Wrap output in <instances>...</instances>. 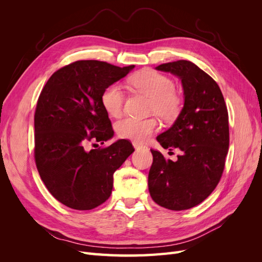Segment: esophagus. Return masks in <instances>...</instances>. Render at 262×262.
<instances>
[{
    "label": "esophagus",
    "instance_id": "esophagus-1",
    "mask_svg": "<svg viewBox=\"0 0 262 262\" xmlns=\"http://www.w3.org/2000/svg\"><path fill=\"white\" fill-rule=\"evenodd\" d=\"M133 146H134V148L136 149H141V148H145V146L144 145H142L141 143H139V142H133Z\"/></svg>",
    "mask_w": 262,
    "mask_h": 262
}]
</instances>
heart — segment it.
<instances>
[{
    "label": "heart",
    "mask_w": 262,
    "mask_h": 262,
    "mask_svg": "<svg viewBox=\"0 0 262 262\" xmlns=\"http://www.w3.org/2000/svg\"><path fill=\"white\" fill-rule=\"evenodd\" d=\"M134 90L152 98L150 110L166 120L175 118L180 110V98L175 93V83L162 73L153 70H142L129 78ZM124 95L118 83L108 85L102 91L100 102L105 112L113 118L122 113ZM158 129L156 119H138L126 117L116 124L117 134L121 139L144 142Z\"/></svg>",
    "instance_id": "1"
}]
</instances>
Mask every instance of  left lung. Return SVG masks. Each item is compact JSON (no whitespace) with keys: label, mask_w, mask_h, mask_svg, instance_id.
I'll return each instance as SVG.
<instances>
[{"label":"left lung","mask_w":262,"mask_h":262,"mask_svg":"<svg viewBox=\"0 0 262 262\" xmlns=\"http://www.w3.org/2000/svg\"><path fill=\"white\" fill-rule=\"evenodd\" d=\"M155 69L180 78L185 102L176 121L156 138L164 148H179L181 154L172 162L150 149L148 191L163 208L188 210L207 199L223 173L229 145L227 108L216 82L194 63L179 60Z\"/></svg>","instance_id":"8db88e82"}]
</instances>
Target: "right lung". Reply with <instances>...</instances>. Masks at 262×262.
<instances>
[{"mask_svg": "<svg viewBox=\"0 0 262 262\" xmlns=\"http://www.w3.org/2000/svg\"><path fill=\"white\" fill-rule=\"evenodd\" d=\"M134 66L119 68L97 60L71 63L54 72L35 113V161L49 192L74 210H92L112 194L114 172L133 152L129 141L86 150L87 141L104 144L114 137L101 93Z\"/></svg>", "mask_w": 262, "mask_h": 262, "instance_id": "right-lung-1", "label": "right lung"}]
</instances>
